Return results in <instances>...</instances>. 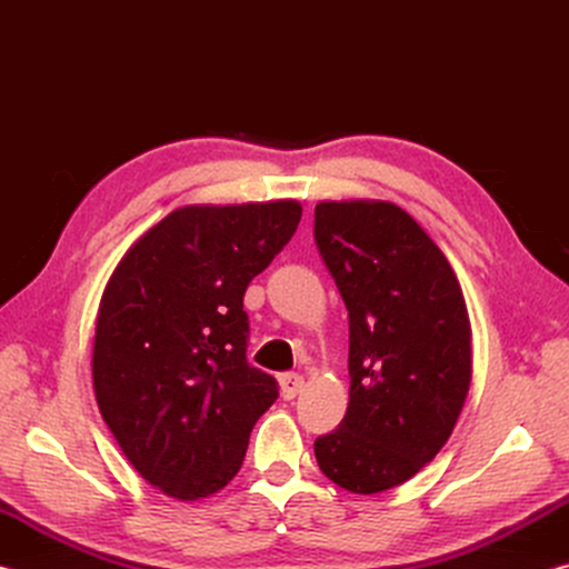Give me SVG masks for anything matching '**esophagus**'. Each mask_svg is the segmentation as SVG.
<instances>
[{"instance_id":"34e87169","label":"esophagus","mask_w":569,"mask_h":569,"mask_svg":"<svg viewBox=\"0 0 569 569\" xmlns=\"http://www.w3.org/2000/svg\"><path fill=\"white\" fill-rule=\"evenodd\" d=\"M278 383H281V397L288 399V401L296 399L306 387L301 373H281V377H278Z\"/></svg>"}]
</instances>
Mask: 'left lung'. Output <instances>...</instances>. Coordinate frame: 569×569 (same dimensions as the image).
<instances>
[{"instance_id":"8db88e82","label":"left lung","mask_w":569,"mask_h":569,"mask_svg":"<svg viewBox=\"0 0 569 569\" xmlns=\"http://www.w3.org/2000/svg\"><path fill=\"white\" fill-rule=\"evenodd\" d=\"M316 246L349 311V409L313 445L333 485L387 492L447 445L471 383V323L447 256L389 200H321Z\"/></svg>"}]
</instances>
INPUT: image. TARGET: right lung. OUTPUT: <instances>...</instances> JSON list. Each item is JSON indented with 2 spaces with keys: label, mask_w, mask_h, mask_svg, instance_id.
<instances>
[{
  "label": "right lung",
  "mask_w": 569,
  "mask_h": 569,
  "mask_svg": "<svg viewBox=\"0 0 569 569\" xmlns=\"http://www.w3.org/2000/svg\"><path fill=\"white\" fill-rule=\"evenodd\" d=\"M298 200L182 206L146 230L104 286L94 399L142 479L180 502L220 492L278 387L246 359L248 283L296 233Z\"/></svg>",
  "instance_id": "right-lung-1"
}]
</instances>
